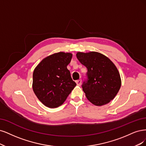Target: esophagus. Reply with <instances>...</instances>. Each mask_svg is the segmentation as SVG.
Segmentation results:
<instances>
[{"label":"esophagus","mask_w":146,"mask_h":146,"mask_svg":"<svg viewBox=\"0 0 146 146\" xmlns=\"http://www.w3.org/2000/svg\"><path fill=\"white\" fill-rule=\"evenodd\" d=\"M81 82H82V80L81 79H79V80H77V81H76V83L78 86H80L81 84Z\"/></svg>","instance_id":"34e87169"}]
</instances>
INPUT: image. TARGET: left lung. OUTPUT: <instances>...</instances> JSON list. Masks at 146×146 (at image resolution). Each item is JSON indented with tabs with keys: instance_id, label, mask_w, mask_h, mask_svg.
I'll use <instances>...</instances> for the list:
<instances>
[{
	"instance_id": "left-lung-1",
	"label": "left lung",
	"mask_w": 146,
	"mask_h": 146,
	"mask_svg": "<svg viewBox=\"0 0 146 146\" xmlns=\"http://www.w3.org/2000/svg\"><path fill=\"white\" fill-rule=\"evenodd\" d=\"M76 57L87 69V79L82 87L88 100L101 106L113 100L121 86L120 74L115 64L106 56L94 51L78 52Z\"/></svg>"
}]
</instances>
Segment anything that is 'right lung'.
<instances>
[{"label": "right lung", "instance_id": "1", "mask_svg": "<svg viewBox=\"0 0 146 146\" xmlns=\"http://www.w3.org/2000/svg\"><path fill=\"white\" fill-rule=\"evenodd\" d=\"M72 54L59 52L45 58L33 74V89L39 101L49 108H56L66 100L76 84L67 66Z\"/></svg>", "mask_w": 146, "mask_h": 146}]
</instances>
